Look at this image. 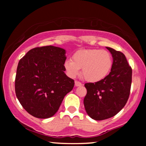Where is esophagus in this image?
<instances>
[{"mask_svg":"<svg viewBox=\"0 0 146 146\" xmlns=\"http://www.w3.org/2000/svg\"><path fill=\"white\" fill-rule=\"evenodd\" d=\"M75 86H82V84L80 82L75 81Z\"/></svg>","mask_w":146,"mask_h":146,"instance_id":"1","label":"esophagus"}]
</instances>
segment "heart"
I'll return each mask as SVG.
<instances>
[{"mask_svg":"<svg viewBox=\"0 0 146 146\" xmlns=\"http://www.w3.org/2000/svg\"><path fill=\"white\" fill-rule=\"evenodd\" d=\"M113 66V58L109 51L90 48L79 50L72 60L64 62V68L70 78H76L82 68V75L87 81L97 82L108 75Z\"/></svg>","mask_w":146,"mask_h":146,"instance_id":"b5f03b06","label":"heart"}]
</instances>
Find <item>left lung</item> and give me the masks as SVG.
Listing matches in <instances>:
<instances>
[{
    "instance_id": "obj_1",
    "label": "left lung",
    "mask_w": 146,
    "mask_h": 146,
    "mask_svg": "<svg viewBox=\"0 0 146 146\" xmlns=\"http://www.w3.org/2000/svg\"><path fill=\"white\" fill-rule=\"evenodd\" d=\"M113 58L110 73L100 81L86 83L84 105L88 116L95 120L106 119L115 116L128 101L132 83V68L125 55L106 47Z\"/></svg>"
}]
</instances>
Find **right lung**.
Masks as SVG:
<instances>
[{"label":"right lung","mask_w":146,"mask_h":146,"mask_svg":"<svg viewBox=\"0 0 146 146\" xmlns=\"http://www.w3.org/2000/svg\"><path fill=\"white\" fill-rule=\"evenodd\" d=\"M66 51L54 46L31 49L20 60L15 80L18 101L27 113L49 118L59 109L74 80L64 73Z\"/></svg>","instance_id":"add662e5"}]
</instances>
